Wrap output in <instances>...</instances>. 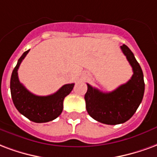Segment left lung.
I'll return each mask as SVG.
<instances>
[{"label": "left lung", "instance_id": "8db88e82", "mask_svg": "<svg viewBox=\"0 0 157 157\" xmlns=\"http://www.w3.org/2000/svg\"><path fill=\"white\" fill-rule=\"evenodd\" d=\"M121 48L132 67L131 78L109 93L102 92L87 83L88 90L84 95L87 111L93 119L103 124H122L130 120L144 95L145 83L141 67L126 45L123 44Z\"/></svg>", "mask_w": 157, "mask_h": 157}]
</instances>
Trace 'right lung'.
Here are the masks:
<instances>
[{"instance_id":"add662e5","label":"right lung","mask_w":157,"mask_h":157,"mask_svg":"<svg viewBox=\"0 0 157 157\" xmlns=\"http://www.w3.org/2000/svg\"><path fill=\"white\" fill-rule=\"evenodd\" d=\"M30 50L21 55L11 77V94L12 101L18 111L28 120L36 123H45L53 121L61 115L63 109V99L73 90L74 83L64 84L54 94L48 96H37L25 88L18 78L17 70L21 63Z\"/></svg>"}]
</instances>
